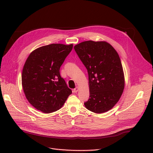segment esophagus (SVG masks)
Masks as SVG:
<instances>
[{
  "label": "esophagus",
  "instance_id": "obj_1",
  "mask_svg": "<svg viewBox=\"0 0 153 153\" xmlns=\"http://www.w3.org/2000/svg\"><path fill=\"white\" fill-rule=\"evenodd\" d=\"M78 91V87H76L75 89H73V92H75V93H76V92Z\"/></svg>",
  "mask_w": 153,
  "mask_h": 153
}]
</instances>
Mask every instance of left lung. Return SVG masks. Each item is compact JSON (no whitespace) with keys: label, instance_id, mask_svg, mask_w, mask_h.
I'll return each instance as SVG.
<instances>
[{"label":"left lung","instance_id":"left-lung-1","mask_svg":"<svg viewBox=\"0 0 153 153\" xmlns=\"http://www.w3.org/2000/svg\"><path fill=\"white\" fill-rule=\"evenodd\" d=\"M87 69L89 99L84 105L96 114L112 109L124 89V75L117 51L106 41H86L75 47Z\"/></svg>","mask_w":153,"mask_h":153}]
</instances>
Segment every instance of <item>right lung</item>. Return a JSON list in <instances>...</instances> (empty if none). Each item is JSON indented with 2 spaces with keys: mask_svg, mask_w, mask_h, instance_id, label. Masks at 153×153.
I'll return each mask as SVG.
<instances>
[{
  "mask_svg": "<svg viewBox=\"0 0 153 153\" xmlns=\"http://www.w3.org/2000/svg\"><path fill=\"white\" fill-rule=\"evenodd\" d=\"M73 46H43L32 51L26 60L22 74L23 90L29 102L41 112L59 110L72 93L59 70Z\"/></svg>",
  "mask_w": 153,
  "mask_h": 153,
  "instance_id": "obj_1",
  "label": "right lung"
}]
</instances>
